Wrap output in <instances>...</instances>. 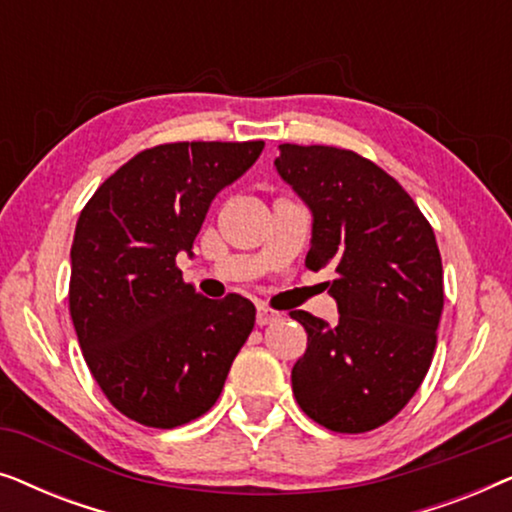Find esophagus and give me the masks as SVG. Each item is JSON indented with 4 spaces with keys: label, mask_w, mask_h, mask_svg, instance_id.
Segmentation results:
<instances>
[{
    "label": "esophagus",
    "mask_w": 512,
    "mask_h": 512,
    "mask_svg": "<svg viewBox=\"0 0 512 512\" xmlns=\"http://www.w3.org/2000/svg\"><path fill=\"white\" fill-rule=\"evenodd\" d=\"M282 319V314L279 312H275V310H270V307H258L256 310V324L258 326H268V324H272V321H279Z\"/></svg>",
    "instance_id": "obj_1"
}]
</instances>
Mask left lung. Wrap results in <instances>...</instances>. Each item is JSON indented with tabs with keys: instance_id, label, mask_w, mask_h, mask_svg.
I'll return each mask as SVG.
<instances>
[{
	"instance_id": "obj_1",
	"label": "left lung",
	"mask_w": 512,
	"mask_h": 512,
	"mask_svg": "<svg viewBox=\"0 0 512 512\" xmlns=\"http://www.w3.org/2000/svg\"><path fill=\"white\" fill-rule=\"evenodd\" d=\"M275 167L312 212L305 265H331L340 317L291 319L307 349L293 396L314 422L363 433L401 412L431 366L443 314V263L431 223L394 177L335 146L282 144Z\"/></svg>"
}]
</instances>
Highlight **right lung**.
Masks as SVG:
<instances>
[{
	"instance_id": "add662e5",
	"label": "right lung",
	"mask_w": 512,
	"mask_h": 512,
	"mask_svg": "<svg viewBox=\"0 0 512 512\" xmlns=\"http://www.w3.org/2000/svg\"><path fill=\"white\" fill-rule=\"evenodd\" d=\"M263 142L160 144L97 188L76 223L69 314L90 373L128 419L174 429L212 408L256 321L251 300H209L184 282L216 193Z\"/></svg>"
}]
</instances>
